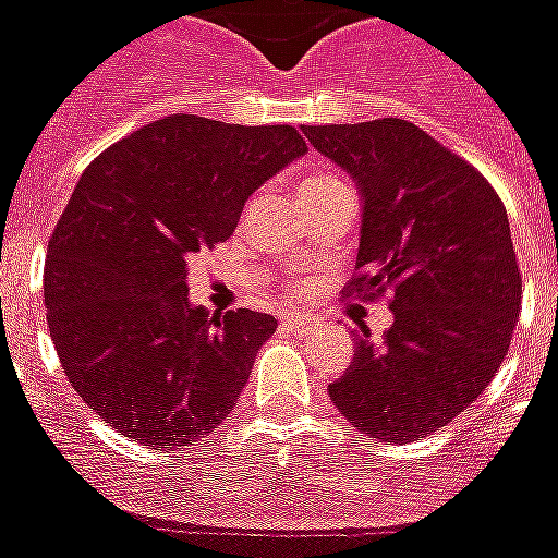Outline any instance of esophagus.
Returning a JSON list of instances; mask_svg holds the SVG:
<instances>
[{
  "instance_id": "34e87169",
  "label": "esophagus",
  "mask_w": 558,
  "mask_h": 558,
  "mask_svg": "<svg viewBox=\"0 0 558 558\" xmlns=\"http://www.w3.org/2000/svg\"><path fill=\"white\" fill-rule=\"evenodd\" d=\"M313 319L311 316H299V313H288V316H282V328L288 330H305L311 328Z\"/></svg>"
}]
</instances>
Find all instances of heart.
<instances>
[{
    "label": "heart",
    "mask_w": 558,
    "mask_h": 558,
    "mask_svg": "<svg viewBox=\"0 0 558 558\" xmlns=\"http://www.w3.org/2000/svg\"><path fill=\"white\" fill-rule=\"evenodd\" d=\"M339 179L333 177H307L305 182H302V187H299V193H307V191H319V187H328V185H336Z\"/></svg>",
    "instance_id": "b5f03b06"
}]
</instances>
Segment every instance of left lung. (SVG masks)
Wrapping results in <instances>:
<instances>
[{
  "instance_id": "left-lung-1",
  "label": "left lung",
  "mask_w": 558,
  "mask_h": 558,
  "mask_svg": "<svg viewBox=\"0 0 558 558\" xmlns=\"http://www.w3.org/2000/svg\"><path fill=\"white\" fill-rule=\"evenodd\" d=\"M362 199L359 296L390 290L393 325L353 342V362L328 385L356 430L416 441L453 422L508 356L519 274L508 210L471 165L404 119L302 124Z\"/></svg>"
}]
</instances>
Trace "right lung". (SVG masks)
Here are the masks:
<instances>
[{
	"label": "right lung",
	"mask_w": 558,
	"mask_h": 558,
	"mask_svg": "<svg viewBox=\"0 0 558 558\" xmlns=\"http://www.w3.org/2000/svg\"><path fill=\"white\" fill-rule=\"evenodd\" d=\"M305 154L290 124L173 113L82 173L48 245L45 307L64 376L117 434L182 448L236 408L276 319L193 305L187 259L233 236L245 202Z\"/></svg>",
	"instance_id": "right-lung-1"
}]
</instances>
